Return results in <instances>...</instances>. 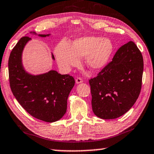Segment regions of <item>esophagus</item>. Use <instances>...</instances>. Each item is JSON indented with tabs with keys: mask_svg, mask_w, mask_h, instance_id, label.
Listing matches in <instances>:
<instances>
[{
	"mask_svg": "<svg viewBox=\"0 0 154 154\" xmlns=\"http://www.w3.org/2000/svg\"><path fill=\"white\" fill-rule=\"evenodd\" d=\"M82 82H83V79H82L81 77H77L76 79L77 84H80V83H82Z\"/></svg>",
	"mask_w": 154,
	"mask_h": 154,
	"instance_id": "1",
	"label": "esophagus"
}]
</instances>
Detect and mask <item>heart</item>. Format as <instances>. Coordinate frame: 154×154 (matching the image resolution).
<instances>
[{
	"label": "heart",
	"instance_id": "obj_1",
	"mask_svg": "<svg viewBox=\"0 0 154 154\" xmlns=\"http://www.w3.org/2000/svg\"><path fill=\"white\" fill-rule=\"evenodd\" d=\"M113 50V43L109 38L86 36L77 38L72 45L61 41L55 48L54 52L59 65L64 70L79 66L81 58L84 57L88 68L97 70L106 65Z\"/></svg>",
	"mask_w": 154,
	"mask_h": 154
}]
</instances>
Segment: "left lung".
Here are the masks:
<instances>
[{"mask_svg":"<svg viewBox=\"0 0 154 154\" xmlns=\"http://www.w3.org/2000/svg\"><path fill=\"white\" fill-rule=\"evenodd\" d=\"M143 66V55L134 42L119 48L111 62L89 80L96 116L116 119L134 106L141 91Z\"/></svg>","mask_w":154,"mask_h":154,"instance_id":"obj_1","label":"left lung"}]
</instances>
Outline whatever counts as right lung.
I'll list each match as a JSON object with an SVG mask.
<instances>
[{
  "label": "right lung",
  "instance_id": "add662e5",
  "mask_svg": "<svg viewBox=\"0 0 154 154\" xmlns=\"http://www.w3.org/2000/svg\"><path fill=\"white\" fill-rule=\"evenodd\" d=\"M38 36L45 37L50 34ZM29 40L28 36L22 37L10 53L8 69L11 90L18 103L32 116L53 122L66 113L67 100L75 79L69 75H61L55 70L38 75L27 73L22 64V53ZM52 57L54 59L53 54Z\"/></svg>",
  "mask_w": 154,
  "mask_h": 154
}]
</instances>
